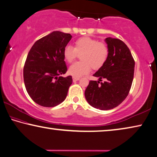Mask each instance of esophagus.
<instances>
[{
  "label": "esophagus",
  "instance_id": "34e87169",
  "mask_svg": "<svg viewBox=\"0 0 157 157\" xmlns=\"http://www.w3.org/2000/svg\"><path fill=\"white\" fill-rule=\"evenodd\" d=\"M79 79H80V78H76V77H73V78H72V79H73V82L78 81V80H79Z\"/></svg>",
  "mask_w": 157,
  "mask_h": 157
}]
</instances>
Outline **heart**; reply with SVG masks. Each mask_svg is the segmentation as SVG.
Segmentation results:
<instances>
[{
  "instance_id": "obj_1",
  "label": "heart",
  "mask_w": 157,
  "mask_h": 157,
  "mask_svg": "<svg viewBox=\"0 0 157 157\" xmlns=\"http://www.w3.org/2000/svg\"><path fill=\"white\" fill-rule=\"evenodd\" d=\"M71 46H65L63 56L67 63H72L80 56L82 61L72 65L68 72L72 76L79 78L90 72L91 67L99 70L106 63L109 56V48L104 42L91 37H81Z\"/></svg>"
}]
</instances>
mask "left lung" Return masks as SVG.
<instances>
[{"mask_svg":"<svg viewBox=\"0 0 157 157\" xmlns=\"http://www.w3.org/2000/svg\"><path fill=\"white\" fill-rule=\"evenodd\" d=\"M106 42L109 48V58L94 75L99 81L90 80L85 92L91 106L104 111L116 108L128 97L135 71L134 58L123 41L108 37ZM101 78L105 79L104 83Z\"/></svg>","mask_w":157,"mask_h":157,"instance_id":"left-lung-1","label":"left lung"}]
</instances>
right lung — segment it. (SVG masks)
Here are the masks:
<instances>
[{
  "mask_svg": "<svg viewBox=\"0 0 157 157\" xmlns=\"http://www.w3.org/2000/svg\"><path fill=\"white\" fill-rule=\"evenodd\" d=\"M72 38L70 34L55 31L37 40L28 53L23 77L29 97L37 104L53 107L65 99L72 76L63 78L67 68L63 49Z\"/></svg>",
  "mask_w": 157,
  "mask_h": 157,
  "instance_id": "add662e5",
  "label": "right lung"
}]
</instances>
